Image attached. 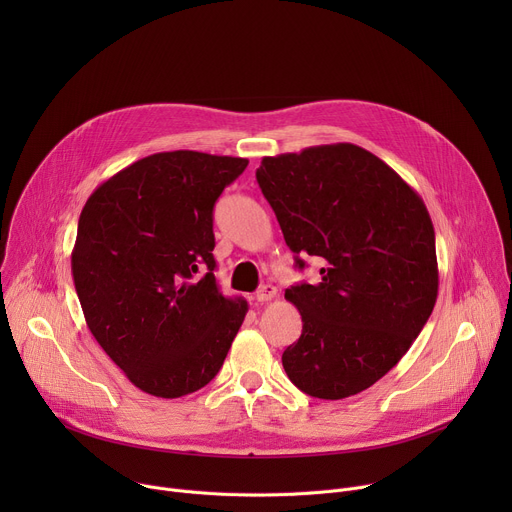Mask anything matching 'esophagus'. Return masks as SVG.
Listing matches in <instances>:
<instances>
[{
    "mask_svg": "<svg viewBox=\"0 0 512 512\" xmlns=\"http://www.w3.org/2000/svg\"><path fill=\"white\" fill-rule=\"evenodd\" d=\"M277 296V287L275 285H271V283H265V285H261L259 287V291H257V302H271L273 298Z\"/></svg>",
    "mask_w": 512,
    "mask_h": 512,
    "instance_id": "obj_1",
    "label": "esophagus"
}]
</instances>
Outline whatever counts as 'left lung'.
<instances>
[{
  "instance_id": "left-lung-1",
  "label": "left lung",
  "mask_w": 512,
  "mask_h": 512,
  "mask_svg": "<svg viewBox=\"0 0 512 512\" xmlns=\"http://www.w3.org/2000/svg\"><path fill=\"white\" fill-rule=\"evenodd\" d=\"M257 182L287 247L324 261L320 283L285 289L302 336L283 350L300 391L344 399L385 377L437 300L435 233L421 196L354 143L263 158Z\"/></svg>"
}]
</instances>
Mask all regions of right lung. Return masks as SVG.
Here are the masks:
<instances>
[{
  "mask_svg": "<svg viewBox=\"0 0 512 512\" xmlns=\"http://www.w3.org/2000/svg\"><path fill=\"white\" fill-rule=\"evenodd\" d=\"M247 164L154 154L83 206L70 257L79 302L95 340L143 393L178 399L208 385L245 320L247 300L227 298L212 273V210Z\"/></svg>",
  "mask_w": 512,
  "mask_h": 512,
  "instance_id": "add662e5",
  "label": "right lung"
}]
</instances>
